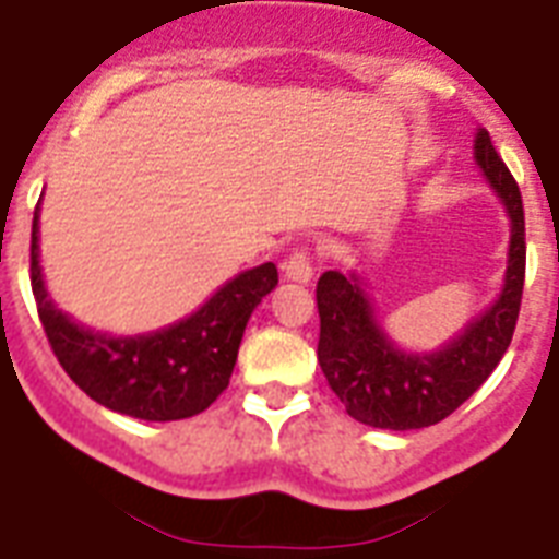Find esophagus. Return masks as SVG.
Here are the masks:
<instances>
[{
	"label": "esophagus",
	"instance_id": "34e87169",
	"mask_svg": "<svg viewBox=\"0 0 559 559\" xmlns=\"http://www.w3.org/2000/svg\"><path fill=\"white\" fill-rule=\"evenodd\" d=\"M284 275L290 281H299V284H308L313 278V260L308 248H299L293 251L290 258L284 260Z\"/></svg>",
	"mask_w": 559,
	"mask_h": 559
}]
</instances>
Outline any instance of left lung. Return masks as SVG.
<instances>
[{"mask_svg":"<svg viewBox=\"0 0 559 559\" xmlns=\"http://www.w3.org/2000/svg\"><path fill=\"white\" fill-rule=\"evenodd\" d=\"M474 159L510 213L503 290L489 311L436 353H406L384 334L358 275L322 272L317 281V358L346 415L376 429H424L453 415L498 367L515 332L524 290V210L510 168L489 132L474 139Z\"/></svg>","mask_w":559,"mask_h":559,"instance_id":"8db88e82","label":"left lung"}]
</instances>
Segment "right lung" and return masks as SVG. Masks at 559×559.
<instances>
[{
	"label": "right lung",
	"mask_w": 559,
	"mask_h": 559,
	"mask_svg": "<svg viewBox=\"0 0 559 559\" xmlns=\"http://www.w3.org/2000/svg\"><path fill=\"white\" fill-rule=\"evenodd\" d=\"M32 222V293L64 373L100 406L139 420H183L216 403L230 382L248 317L275 290L278 269L263 263L227 281L192 317L135 337L91 332L61 313L44 287Z\"/></svg>",
	"instance_id": "obj_1"
}]
</instances>
